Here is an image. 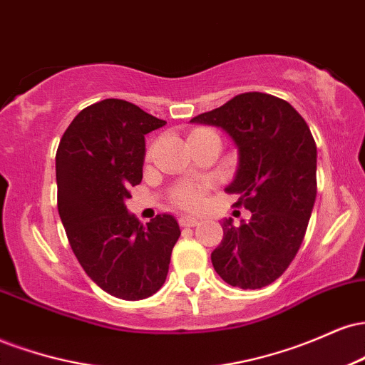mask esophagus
I'll list each match as a JSON object with an SVG mask.
<instances>
[{"label":"esophagus","instance_id":"obj_1","mask_svg":"<svg viewBox=\"0 0 365 365\" xmlns=\"http://www.w3.org/2000/svg\"><path fill=\"white\" fill-rule=\"evenodd\" d=\"M180 225H182V226H197V225H200V220H199V217H194V216H182V217H180Z\"/></svg>","mask_w":365,"mask_h":365}]
</instances>
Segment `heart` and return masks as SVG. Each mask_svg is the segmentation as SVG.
Instances as JSON below:
<instances>
[{
	"instance_id": "heart-1",
	"label": "heart",
	"mask_w": 365,
	"mask_h": 365,
	"mask_svg": "<svg viewBox=\"0 0 365 365\" xmlns=\"http://www.w3.org/2000/svg\"><path fill=\"white\" fill-rule=\"evenodd\" d=\"M195 132H200V130H195ZM173 200L182 207L199 209L204 202V188L195 183H183L175 188Z\"/></svg>"
}]
</instances>
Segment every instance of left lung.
Instances as JSON below:
<instances>
[{
    "instance_id": "1",
    "label": "left lung",
    "mask_w": 365,
    "mask_h": 365,
    "mask_svg": "<svg viewBox=\"0 0 365 365\" xmlns=\"http://www.w3.org/2000/svg\"><path fill=\"white\" fill-rule=\"evenodd\" d=\"M190 121L220 127L233 140L238 165L225 190L252 212L240 226L225 217L212 266L232 287H267L299 252L316 202L317 149L311 130L290 103L262 92L238 94Z\"/></svg>"
}]
</instances>
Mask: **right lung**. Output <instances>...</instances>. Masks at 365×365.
Masks as SVG:
<instances>
[{"mask_svg":"<svg viewBox=\"0 0 365 365\" xmlns=\"http://www.w3.org/2000/svg\"><path fill=\"white\" fill-rule=\"evenodd\" d=\"M166 121L123 99H104L75 116L56 150L58 212L87 276L116 299L154 295L180 237L177 217L142 225L128 212L139 185L145 135Z\"/></svg>","mask_w":365,"mask_h":365,"instance_id":"right-lung-1","label":"right lung"}]
</instances>
